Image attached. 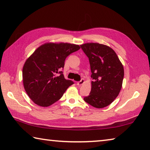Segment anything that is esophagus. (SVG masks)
Here are the masks:
<instances>
[{"label":"esophagus","instance_id":"34e87169","mask_svg":"<svg viewBox=\"0 0 150 150\" xmlns=\"http://www.w3.org/2000/svg\"><path fill=\"white\" fill-rule=\"evenodd\" d=\"M84 82H85L84 79H81L80 81H79V82L77 83V85L78 86H81V85H82L83 84V83H84Z\"/></svg>","mask_w":150,"mask_h":150}]
</instances>
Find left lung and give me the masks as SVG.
I'll list each match as a JSON object with an SVG mask.
<instances>
[{
    "instance_id": "8db88e82",
    "label": "left lung",
    "mask_w": 150,
    "mask_h": 150,
    "mask_svg": "<svg viewBox=\"0 0 150 150\" xmlns=\"http://www.w3.org/2000/svg\"><path fill=\"white\" fill-rule=\"evenodd\" d=\"M81 47L88 58L91 70L89 95L84 100L97 108L106 107L115 100L121 90L124 67L112 48L98 43H87Z\"/></svg>"
}]
</instances>
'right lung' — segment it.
<instances>
[{
    "mask_svg": "<svg viewBox=\"0 0 150 150\" xmlns=\"http://www.w3.org/2000/svg\"><path fill=\"white\" fill-rule=\"evenodd\" d=\"M80 49L67 43H47L40 46L22 69L24 87L33 102L49 106L59 100L73 81L65 79L62 69L68 55Z\"/></svg>",
    "mask_w": 150,
    "mask_h": 150,
    "instance_id": "right-lung-1",
    "label": "right lung"
}]
</instances>
